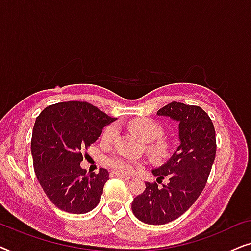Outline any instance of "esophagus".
Segmentation results:
<instances>
[{
	"instance_id": "obj_1",
	"label": "esophagus",
	"mask_w": 251,
	"mask_h": 251,
	"mask_svg": "<svg viewBox=\"0 0 251 251\" xmlns=\"http://www.w3.org/2000/svg\"><path fill=\"white\" fill-rule=\"evenodd\" d=\"M111 176H112V177H119V178H122V179H126V180H129V179H130V177H129V176H126V175H123V174L116 173V171H112V173H111Z\"/></svg>"
}]
</instances>
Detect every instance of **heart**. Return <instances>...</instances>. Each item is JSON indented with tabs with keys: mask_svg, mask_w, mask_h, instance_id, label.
<instances>
[{
	"mask_svg": "<svg viewBox=\"0 0 251 251\" xmlns=\"http://www.w3.org/2000/svg\"><path fill=\"white\" fill-rule=\"evenodd\" d=\"M132 131L144 142L149 143V149L154 156L163 159L170 152V144L168 140L161 138L163 136V128L160 123L150 119H139L131 122ZM119 126L116 123H112L106 126L102 131V140L106 143L112 142L118 136ZM106 163L116 173L130 175L143 167V162L135 160L123 154H113L106 159Z\"/></svg>",
	"mask_w": 251,
	"mask_h": 251,
	"instance_id": "heart-1",
	"label": "heart"
}]
</instances>
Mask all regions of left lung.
Wrapping results in <instances>:
<instances>
[{"label": "left lung", "instance_id": "1", "mask_svg": "<svg viewBox=\"0 0 251 251\" xmlns=\"http://www.w3.org/2000/svg\"><path fill=\"white\" fill-rule=\"evenodd\" d=\"M179 122V140L173 156L152 173L156 181L146 183L142 194L133 199V215L146 224L162 225L173 222L187 211L207 184L216 156L214 123L200 106L173 101L156 113Z\"/></svg>", "mask_w": 251, "mask_h": 251}]
</instances>
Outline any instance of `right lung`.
<instances>
[{
  "mask_svg": "<svg viewBox=\"0 0 251 251\" xmlns=\"http://www.w3.org/2000/svg\"><path fill=\"white\" fill-rule=\"evenodd\" d=\"M115 121L87 101L48 106L36 118L32 135L34 170L44 193L60 210L85 214L100 201L108 171L89 174L82 169V151Z\"/></svg>",
  "mask_w": 251,
  "mask_h": 251,
  "instance_id": "1",
  "label": "right lung"
}]
</instances>
